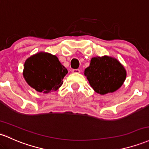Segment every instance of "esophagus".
<instances>
[{
	"label": "esophagus",
	"mask_w": 149,
	"mask_h": 149,
	"mask_svg": "<svg viewBox=\"0 0 149 149\" xmlns=\"http://www.w3.org/2000/svg\"><path fill=\"white\" fill-rule=\"evenodd\" d=\"M72 72L73 73H81V70L80 69H73L72 70Z\"/></svg>",
	"instance_id": "obj_1"
}]
</instances>
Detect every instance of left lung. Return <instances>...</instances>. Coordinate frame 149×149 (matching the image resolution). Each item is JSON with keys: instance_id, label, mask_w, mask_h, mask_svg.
Segmentation results:
<instances>
[{"instance_id": "left-lung-1", "label": "left lung", "mask_w": 149, "mask_h": 149, "mask_svg": "<svg viewBox=\"0 0 149 149\" xmlns=\"http://www.w3.org/2000/svg\"><path fill=\"white\" fill-rule=\"evenodd\" d=\"M84 75L96 93L105 95L115 92L123 85L127 71L116 58L95 56L91 58L90 66L85 69Z\"/></svg>"}]
</instances>
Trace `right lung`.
<instances>
[{
    "instance_id": "right-lung-1",
    "label": "right lung",
    "mask_w": 149,
    "mask_h": 149,
    "mask_svg": "<svg viewBox=\"0 0 149 149\" xmlns=\"http://www.w3.org/2000/svg\"><path fill=\"white\" fill-rule=\"evenodd\" d=\"M68 70L56 55L40 52L26 59L23 77L27 84L37 92L47 94L56 91L63 84Z\"/></svg>"
}]
</instances>
